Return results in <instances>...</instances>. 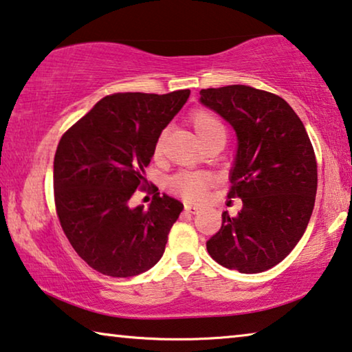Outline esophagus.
Returning <instances> with one entry per match:
<instances>
[{
	"label": "esophagus",
	"mask_w": 352,
	"mask_h": 352,
	"mask_svg": "<svg viewBox=\"0 0 352 352\" xmlns=\"http://www.w3.org/2000/svg\"><path fill=\"white\" fill-rule=\"evenodd\" d=\"M186 212H188V214H197L198 212V206H193V205H186Z\"/></svg>",
	"instance_id": "obj_1"
}]
</instances>
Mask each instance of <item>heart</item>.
<instances>
[{"instance_id": "heart-1", "label": "heart", "mask_w": 352, "mask_h": 352, "mask_svg": "<svg viewBox=\"0 0 352 352\" xmlns=\"http://www.w3.org/2000/svg\"><path fill=\"white\" fill-rule=\"evenodd\" d=\"M190 124L193 126L198 141L201 144L211 141L214 138H226V130L221 120L216 116L208 113V111H197L190 117ZM162 151V138L155 142V155H159ZM210 176L205 173H192V171H182L177 173L173 177H170L166 182V187L170 188L173 193L184 197L186 200L190 201H200L205 197L206 188L210 186Z\"/></svg>"}]
</instances>
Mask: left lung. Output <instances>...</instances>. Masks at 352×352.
Returning a JSON list of instances; mask_svg holds the SVG:
<instances>
[{"instance_id":"1","label":"left lung","mask_w":352,"mask_h":352,"mask_svg":"<svg viewBox=\"0 0 352 352\" xmlns=\"http://www.w3.org/2000/svg\"><path fill=\"white\" fill-rule=\"evenodd\" d=\"M200 103L235 130L228 198L236 217L206 241L210 256L239 273H262L289 256L307 230L318 190V164L303 122L281 96L248 85L200 91Z\"/></svg>"}]
</instances>
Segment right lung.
Wrapping results in <instances>:
<instances>
[{
	"label": "right lung",
	"mask_w": 352,
	"mask_h": 352,
	"mask_svg": "<svg viewBox=\"0 0 352 352\" xmlns=\"http://www.w3.org/2000/svg\"><path fill=\"white\" fill-rule=\"evenodd\" d=\"M188 95L104 96L60 140L54 159L57 214L71 246L96 272L136 276L164 256L184 205L157 192L144 210L131 208L130 198L147 182L144 168L155 142Z\"/></svg>",
	"instance_id": "1"
}]
</instances>
